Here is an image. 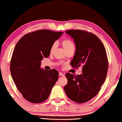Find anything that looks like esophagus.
I'll return each instance as SVG.
<instances>
[{
    "label": "esophagus",
    "instance_id": "esophagus-1",
    "mask_svg": "<svg viewBox=\"0 0 122 122\" xmlns=\"http://www.w3.org/2000/svg\"><path fill=\"white\" fill-rule=\"evenodd\" d=\"M59 75H60V76H64V74H63L62 73V72H59Z\"/></svg>",
    "mask_w": 122,
    "mask_h": 122
}]
</instances>
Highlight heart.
<instances>
[{"label":"heart","mask_w":122,"mask_h":122,"mask_svg":"<svg viewBox=\"0 0 122 122\" xmlns=\"http://www.w3.org/2000/svg\"><path fill=\"white\" fill-rule=\"evenodd\" d=\"M62 46L65 51H67L70 50V49L74 48L75 47L74 44L73 42H72V41H71L70 40H69V39L64 40V41H62ZM56 43H54L53 45L51 46V47L50 53H53L54 51H55V49H56Z\"/></svg>","instance_id":"b5f03b06"}]
</instances>
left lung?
<instances>
[{"label":"left lung","instance_id":"1","mask_svg":"<svg viewBox=\"0 0 122 122\" xmlns=\"http://www.w3.org/2000/svg\"><path fill=\"white\" fill-rule=\"evenodd\" d=\"M74 39L76 51L70 64L81 68L82 74L65 75L64 87L67 97L77 103H84L93 98L105 81L108 68L107 55L102 43L93 34L81 30L65 31Z\"/></svg>","mask_w":122,"mask_h":122}]
</instances>
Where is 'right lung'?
<instances>
[{"label":"right lung","instance_id":"obj_1","mask_svg":"<svg viewBox=\"0 0 122 122\" xmlns=\"http://www.w3.org/2000/svg\"><path fill=\"white\" fill-rule=\"evenodd\" d=\"M62 34L37 30L23 36L15 46L10 73L18 90L29 102L38 104L47 100L57 81V71L42 69L41 61L48 57L51 47Z\"/></svg>","mask_w":122,"mask_h":122}]
</instances>
